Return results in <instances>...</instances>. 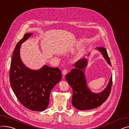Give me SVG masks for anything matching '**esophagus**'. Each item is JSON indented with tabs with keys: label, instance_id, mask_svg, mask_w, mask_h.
Returning <instances> with one entry per match:
<instances>
[{
	"label": "esophagus",
	"instance_id": "1",
	"mask_svg": "<svg viewBox=\"0 0 129 129\" xmlns=\"http://www.w3.org/2000/svg\"><path fill=\"white\" fill-rule=\"evenodd\" d=\"M67 72H68L67 70L66 69H64L63 71H62V74H63V75H65L67 73Z\"/></svg>",
	"mask_w": 129,
	"mask_h": 129
}]
</instances>
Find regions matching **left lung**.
<instances>
[{
	"label": "left lung",
	"instance_id": "8db88e82",
	"mask_svg": "<svg viewBox=\"0 0 129 129\" xmlns=\"http://www.w3.org/2000/svg\"><path fill=\"white\" fill-rule=\"evenodd\" d=\"M103 55L108 63L112 66L107 50L103 47H97ZM87 63L85 58H82L75 63V68L71 70L65 77L66 80L73 88L72 104L79 110H88L95 109L106 101L109 97L112 84V76L109 82L102 91L100 93L92 92L87 86L84 75V69Z\"/></svg>",
	"mask_w": 129,
	"mask_h": 129
}]
</instances>
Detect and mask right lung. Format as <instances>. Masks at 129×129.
Listing matches in <instances>:
<instances>
[{
    "instance_id": "right-lung-1",
    "label": "right lung",
    "mask_w": 129,
    "mask_h": 129,
    "mask_svg": "<svg viewBox=\"0 0 129 129\" xmlns=\"http://www.w3.org/2000/svg\"><path fill=\"white\" fill-rule=\"evenodd\" d=\"M32 35L26 33L17 44L14 50L10 71L12 88L19 101L27 109L43 111L47 108L50 93L62 78L61 70L44 65L40 69L32 70L21 60L20 48L21 43Z\"/></svg>"
}]
</instances>
